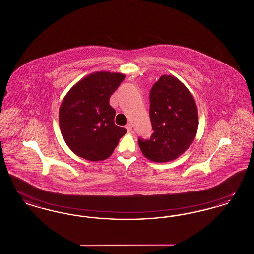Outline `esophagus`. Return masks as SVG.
I'll list each match as a JSON object with an SVG mask.
<instances>
[{
    "label": "esophagus",
    "mask_w": 254,
    "mask_h": 254,
    "mask_svg": "<svg viewBox=\"0 0 254 254\" xmlns=\"http://www.w3.org/2000/svg\"><path fill=\"white\" fill-rule=\"evenodd\" d=\"M126 128L127 131H131L132 130V124L131 123H127L126 126Z\"/></svg>",
    "instance_id": "esophagus-1"
}]
</instances>
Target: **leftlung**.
I'll return each instance as SVG.
<instances>
[{
	"instance_id": "1",
	"label": "left lung",
	"mask_w": 254,
	"mask_h": 254,
	"mask_svg": "<svg viewBox=\"0 0 254 254\" xmlns=\"http://www.w3.org/2000/svg\"><path fill=\"white\" fill-rule=\"evenodd\" d=\"M149 117L152 133L149 140L138 143L146 159L170 162L193 143L198 130V109L191 92L172 75H163L150 91Z\"/></svg>"
}]
</instances>
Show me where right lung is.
<instances>
[{
    "mask_svg": "<svg viewBox=\"0 0 254 254\" xmlns=\"http://www.w3.org/2000/svg\"><path fill=\"white\" fill-rule=\"evenodd\" d=\"M125 75L97 71L77 82L63 99L59 109L61 133L76 155L96 162L113 153L127 130L115 125V109L109 98Z\"/></svg>",
    "mask_w": 254,
    "mask_h": 254,
    "instance_id": "1",
    "label": "right lung"
}]
</instances>
